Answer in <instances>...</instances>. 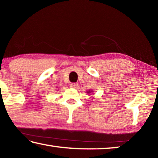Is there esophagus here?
<instances>
[{"mask_svg":"<svg viewBox=\"0 0 158 158\" xmlns=\"http://www.w3.org/2000/svg\"><path fill=\"white\" fill-rule=\"evenodd\" d=\"M70 87L73 88V89H77L78 88V84H77V83H72L70 84Z\"/></svg>","mask_w":158,"mask_h":158,"instance_id":"1","label":"esophagus"}]
</instances>
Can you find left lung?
<instances>
[{
	"label": "left lung",
	"mask_w": 158,
	"mask_h": 158,
	"mask_svg": "<svg viewBox=\"0 0 158 158\" xmlns=\"http://www.w3.org/2000/svg\"><path fill=\"white\" fill-rule=\"evenodd\" d=\"M92 92V91H91ZM88 93H90V90H89V92H88Z\"/></svg>",
	"instance_id": "8db88e82"
}]
</instances>
